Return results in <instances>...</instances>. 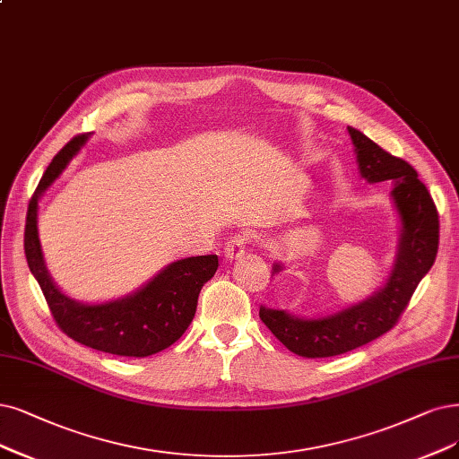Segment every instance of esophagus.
Returning a JSON list of instances; mask_svg holds the SVG:
<instances>
[{
	"label": "esophagus",
	"instance_id": "obj_1",
	"mask_svg": "<svg viewBox=\"0 0 459 459\" xmlns=\"http://www.w3.org/2000/svg\"><path fill=\"white\" fill-rule=\"evenodd\" d=\"M247 244H249V234H244V232H242V234L230 236L229 242L225 244V255H227V259L240 257L242 253L246 251Z\"/></svg>",
	"mask_w": 459,
	"mask_h": 459
}]
</instances>
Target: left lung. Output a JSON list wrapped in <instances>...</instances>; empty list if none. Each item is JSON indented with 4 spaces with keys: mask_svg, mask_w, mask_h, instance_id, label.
<instances>
[{
    "mask_svg": "<svg viewBox=\"0 0 459 459\" xmlns=\"http://www.w3.org/2000/svg\"><path fill=\"white\" fill-rule=\"evenodd\" d=\"M358 152L359 172L370 181H392L394 202L401 217V240L387 283L370 299L334 316L300 319L283 310L261 307L259 317L278 341L304 358H331L359 348L394 329L409 307L421 278L429 273L438 249V212L416 169L389 155L365 134L348 128ZM281 266L274 264V273Z\"/></svg>",
    "mask_w": 459,
    "mask_h": 459,
    "instance_id": "1",
    "label": "left lung"
}]
</instances>
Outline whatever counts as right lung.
<instances>
[{"label": "right lung", "mask_w": 459, "mask_h": 459, "mask_svg": "<svg viewBox=\"0 0 459 459\" xmlns=\"http://www.w3.org/2000/svg\"><path fill=\"white\" fill-rule=\"evenodd\" d=\"M84 142L87 134H79L56 152L30 200L24 229L26 261L62 333L100 351L125 358H147L172 346L189 327L202 285L215 274L219 261L217 255L176 261L138 293L106 304H81L65 297L47 274L43 263L38 238V200Z\"/></svg>", "instance_id": "right-lung-1"}]
</instances>
